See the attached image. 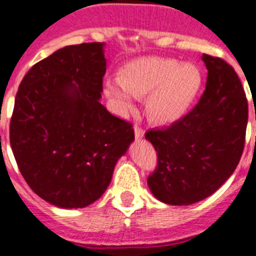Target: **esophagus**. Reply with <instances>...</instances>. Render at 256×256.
<instances>
[{
	"label": "esophagus",
	"mask_w": 256,
	"mask_h": 256,
	"mask_svg": "<svg viewBox=\"0 0 256 256\" xmlns=\"http://www.w3.org/2000/svg\"><path fill=\"white\" fill-rule=\"evenodd\" d=\"M144 134V130H142L141 126H134V136H136V138H142Z\"/></svg>",
	"instance_id": "34e87169"
}]
</instances>
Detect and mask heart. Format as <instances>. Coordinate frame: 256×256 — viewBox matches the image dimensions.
Here are the masks:
<instances>
[{
    "label": "heart",
    "instance_id": "1",
    "mask_svg": "<svg viewBox=\"0 0 256 256\" xmlns=\"http://www.w3.org/2000/svg\"><path fill=\"white\" fill-rule=\"evenodd\" d=\"M200 70L174 58H144L132 61L123 76L106 79L105 92L119 112L134 108L138 96L148 94L146 110L160 124L178 120L190 108L201 87Z\"/></svg>",
    "mask_w": 256,
    "mask_h": 256
}]
</instances>
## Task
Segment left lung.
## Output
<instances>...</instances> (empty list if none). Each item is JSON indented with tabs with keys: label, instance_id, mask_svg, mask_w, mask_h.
I'll return each mask as SVG.
<instances>
[{
	"label": "left lung",
	"instance_id": "1",
	"mask_svg": "<svg viewBox=\"0 0 256 256\" xmlns=\"http://www.w3.org/2000/svg\"><path fill=\"white\" fill-rule=\"evenodd\" d=\"M202 60L208 79L198 102L170 126L144 133L158 156L148 187L169 205L194 204L214 194L245 148L248 105L241 80L223 58L204 54Z\"/></svg>",
	"mask_w": 256,
	"mask_h": 256
}]
</instances>
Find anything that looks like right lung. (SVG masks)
Listing matches in <instances>:
<instances>
[{
  "mask_svg": "<svg viewBox=\"0 0 256 256\" xmlns=\"http://www.w3.org/2000/svg\"><path fill=\"white\" fill-rule=\"evenodd\" d=\"M102 47L92 42L58 50L29 69L15 97L10 144L18 168L40 198L58 208L98 200L134 140L132 123L98 101Z\"/></svg>",
  "mask_w": 256,
  "mask_h": 256,
  "instance_id": "right-lung-1",
  "label": "right lung"
}]
</instances>
